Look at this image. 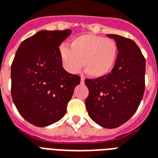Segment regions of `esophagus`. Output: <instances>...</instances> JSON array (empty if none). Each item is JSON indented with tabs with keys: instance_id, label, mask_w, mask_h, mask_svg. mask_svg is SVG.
I'll list each match as a JSON object with an SVG mask.
<instances>
[{
	"instance_id": "obj_1",
	"label": "esophagus",
	"mask_w": 158,
	"mask_h": 158,
	"mask_svg": "<svg viewBox=\"0 0 158 158\" xmlns=\"http://www.w3.org/2000/svg\"><path fill=\"white\" fill-rule=\"evenodd\" d=\"M84 81H85L84 77H81V84H83V83H84Z\"/></svg>"
}]
</instances>
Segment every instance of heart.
<instances>
[{
	"label": "heart",
	"mask_w": 158,
	"mask_h": 158,
	"mask_svg": "<svg viewBox=\"0 0 158 158\" xmlns=\"http://www.w3.org/2000/svg\"><path fill=\"white\" fill-rule=\"evenodd\" d=\"M59 56L63 66L70 73L82 68L89 77L101 78L109 75L116 64L118 47L110 38L94 34L78 35L70 41V48L60 46Z\"/></svg>",
	"instance_id": "obj_1"
}]
</instances>
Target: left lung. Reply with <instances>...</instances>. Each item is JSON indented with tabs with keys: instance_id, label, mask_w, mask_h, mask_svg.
I'll use <instances>...</instances> for the list:
<instances>
[{
	"instance_id": "8db88e82",
	"label": "left lung",
	"mask_w": 158,
	"mask_h": 158,
	"mask_svg": "<svg viewBox=\"0 0 158 158\" xmlns=\"http://www.w3.org/2000/svg\"><path fill=\"white\" fill-rule=\"evenodd\" d=\"M118 47V57L106 77L86 79L89 94L88 116L99 126L115 128L125 123L138 109L145 92V59L135 41L110 34Z\"/></svg>"
}]
</instances>
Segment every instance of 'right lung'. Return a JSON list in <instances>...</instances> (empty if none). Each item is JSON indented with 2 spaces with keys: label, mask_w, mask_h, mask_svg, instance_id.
<instances>
[{
  "label": "right lung",
  "mask_w": 158,
  "mask_h": 158,
  "mask_svg": "<svg viewBox=\"0 0 158 158\" xmlns=\"http://www.w3.org/2000/svg\"><path fill=\"white\" fill-rule=\"evenodd\" d=\"M71 33L41 31L20 44L11 66L12 98L20 115L36 127H47L66 113L81 77L62 66L59 46Z\"/></svg>",
  "instance_id": "right-lung-1"
}]
</instances>
